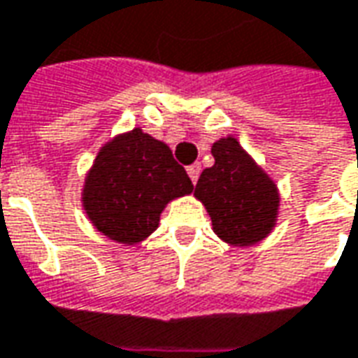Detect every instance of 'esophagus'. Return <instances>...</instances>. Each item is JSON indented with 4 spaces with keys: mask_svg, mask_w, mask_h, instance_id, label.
<instances>
[{
    "mask_svg": "<svg viewBox=\"0 0 358 358\" xmlns=\"http://www.w3.org/2000/svg\"><path fill=\"white\" fill-rule=\"evenodd\" d=\"M199 172H201L199 162H196V164H189V166H187V176L192 178V182H194V184H196L197 178H199Z\"/></svg>",
    "mask_w": 358,
    "mask_h": 358,
    "instance_id": "esophagus-1",
    "label": "esophagus"
}]
</instances>
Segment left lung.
I'll return each instance as SVG.
<instances>
[{"label":"left lung","instance_id":"1","mask_svg":"<svg viewBox=\"0 0 358 358\" xmlns=\"http://www.w3.org/2000/svg\"><path fill=\"white\" fill-rule=\"evenodd\" d=\"M215 164L196 184V197L211 215L213 231L232 246H250L273 229L279 196L277 187L244 153L234 137L211 149Z\"/></svg>","mask_w":358,"mask_h":358}]
</instances>
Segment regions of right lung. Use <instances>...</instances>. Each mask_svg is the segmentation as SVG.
Segmentation results:
<instances>
[{"label": "right lung", "mask_w": 358, "mask_h": 358, "mask_svg": "<svg viewBox=\"0 0 358 358\" xmlns=\"http://www.w3.org/2000/svg\"><path fill=\"white\" fill-rule=\"evenodd\" d=\"M192 189L171 149L134 129L102 147L85 182L83 203L102 234L136 244L159 227L164 205Z\"/></svg>", "instance_id": "obj_1"}]
</instances>
